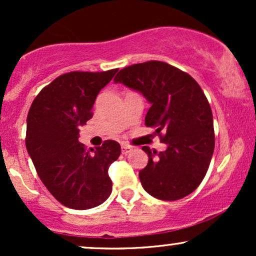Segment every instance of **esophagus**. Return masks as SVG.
I'll use <instances>...</instances> for the list:
<instances>
[{"mask_svg":"<svg viewBox=\"0 0 256 256\" xmlns=\"http://www.w3.org/2000/svg\"><path fill=\"white\" fill-rule=\"evenodd\" d=\"M132 150V146H128V144H122V154H128V152H130Z\"/></svg>","mask_w":256,"mask_h":256,"instance_id":"34e87169","label":"esophagus"}]
</instances>
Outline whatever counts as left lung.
<instances>
[{"label": "left lung", "mask_w": 256, "mask_h": 256, "mask_svg": "<svg viewBox=\"0 0 256 256\" xmlns=\"http://www.w3.org/2000/svg\"><path fill=\"white\" fill-rule=\"evenodd\" d=\"M114 83L144 96L150 104L146 125L156 128L166 144L160 152L142 148L149 158L138 174L143 189L164 201L190 195L204 178L214 152L213 114L201 86L192 76L162 61L125 67Z\"/></svg>", "instance_id": "8db88e82"}]
</instances>
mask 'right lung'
Masks as SVG:
<instances>
[{"label": "right lung", "instance_id": "1", "mask_svg": "<svg viewBox=\"0 0 256 256\" xmlns=\"http://www.w3.org/2000/svg\"><path fill=\"white\" fill-rule=\"evenodd\" d=\"M118 68L106 72H70L40 90L26 120V149L42 183L60 204L89 210L110 198L108 168L119 158L116 140L86 149L78 140L79 126L92 118L101 89Z\"/></svg>", "mask_w": 256, "mask_h": 256}]
</instances>
